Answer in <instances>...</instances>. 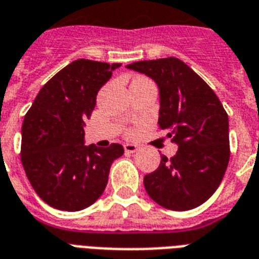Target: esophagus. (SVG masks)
Returning <instances> with one entry per match:
<instances>
[{
    "instance_id": "esophagus-1",
    "label": "esophagus",
    "mask_w": 259,
    "mask_h": 259,
    "mask_svg": "<svg viewBox=\"0 0 259 259\" xmlns=\"http://www.w3.org/2000/svg\"><path fill=\"white\" fill-rule=\"evenodd\" d=\"M123 148H124V152H127V154H133V152H136V151L139 149V147H137L136 144H124Z\"/></svg>"
}]
</instances>
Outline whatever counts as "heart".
<instances>
[{
    "instance_id": "heart-1",
    "label": "heart",
    "mask_w": 259,
    "mask_h": 259,
    "mask_svg": "<svg viewBox=\"0 0 259 259\" xmlns=\"http://www.w3.org/2000/svg\"><path fill=\"white\" fill-rule=\"evenodd\" d=\"M137 81H140V79H137Z\"/></svg>"
}]
</instances>
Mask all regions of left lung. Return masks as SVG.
I'll return each mask as SVG.
<instances>
[{"label": "left lung", "instance_id": "1", "mask_svg": "<svg viewBox=\"0 0 259 259\" xmlns=\"http://www.w3.org/2000/svg\"><path fill=\"white\" fill-rule=\"evenodd\" d=\"M129 70L145 74L159 88V127L178 145L160 156L144 177L149 198L162 207L185 211L200 206L220 187L229 162V120L210 86L177 57L136 61Z\"/></svg>", "mask_w": 259, "mask_h": 259}]
</instances>
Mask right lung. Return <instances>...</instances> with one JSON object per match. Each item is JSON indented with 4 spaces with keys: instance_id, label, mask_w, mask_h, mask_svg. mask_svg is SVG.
I'll list each match as a JSON object with an SVG mask.
<instances>
[{
    "instance_id": "add662e5",
    "label": "right lung",
    "mask_w": 259,
    "mask_h": 259,
    "mask_svg": "<svg viewBox=\"0 0 259 259\" xmlns=\"http://www.w3.org/2000/svg\"><path fill=\"white\" fill-rule=\"evenodd\" d=\"M120 63L79 59L44 85L22 126V163L37 195L51 207L78 211L104 192L123 147L85 145V120L96 96Z\"/></svg>"
}]
</instances>
